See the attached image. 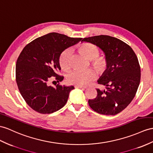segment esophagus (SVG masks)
<instances>
[{"instance_id": "1", "label": "esophagus", "mask_w": 153, "mask_h": 153, "mask_svg": "<svg viewBox=\"0 0 153 153\" xmlns=\"http://www.w3.org/2000/svg\"><path fill=\"white\" fill-rule=\"evenodd\" d=\"M74 88H80V89H85L87 88V87L81 86V85H74Z\"/></svg>"}]
</instances>
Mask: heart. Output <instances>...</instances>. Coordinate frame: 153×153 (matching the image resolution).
<instances>
[{"label": "heart", "instance_id": "heart-1", "mask_svg": "<svg viewBox=\"0 0 153 153\" xmlns=\"http://www.w3.org/2000/svg\"><path fill=\"white\" fill-rule=\"evenodd\" d=\"M78 53L89 59L90 65L99 74L106 72L109 65V60L105 55H99V49L95 45L83 43L76 47ZM70 51L66 49L59 55V64L62 69L68 71L71 68ZM96 78V73L92 69L83 71L75 70L70 73L67 80L71 84L75 85H86Z\"/></svg>", "mask_w": 153, "mask_h": 153}]
</instances>
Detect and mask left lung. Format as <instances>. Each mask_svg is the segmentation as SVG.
Returning a JSON list of instances; mask_svg holds the SVG:
<instances>
[{
	"mask_svg": "<svg viewBox=\"0 0 153 153\" xmlns=\"http://www.w3.org/2000/svg\"><path fill=\"white\" fill-rule=\"evenodd\" d=\"M82 42L99 47L109 60L108 68L97 81L106 89H97V95L89 99V105L100 114L116 115L131 102L140 85L141 70L136 55L128 45L109 36L89 37Z\"/></svg>",
	"mask_w": 153,
	"mask_h": 153,
	"instance_id": "left-lung-1",
	"label": "left lung"
}]
</instances>
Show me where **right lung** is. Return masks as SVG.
<instances>
[{
  "instance_id": "right-lung-1",
  "label": "right lung",
  "mask_w": 153,
  "mask_h": 153,
  "mask_svg": "<svg viewBox=\"0 0 153 153\" xmlns=\"http://www.w3.org/2000/svg\"><path fill=\"white\" fill-rule=\"evenodd\" d=\"M81 39L52 32L33 40L21 51L16 62V82L25 102L33 110L51 114L65 106L74 87L58 83L54 88L49 82L53 76L58 82L63 80L64 76L58 74L61 69L59 55Z\"/></svg>"
}]
</instances>
